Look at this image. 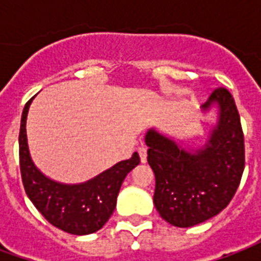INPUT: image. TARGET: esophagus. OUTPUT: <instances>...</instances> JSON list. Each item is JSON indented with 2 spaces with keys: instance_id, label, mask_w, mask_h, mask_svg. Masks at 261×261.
I'll return each instance as SVG.
<instances>
[{
  "instance_id": "obj_1",
  "label": "esophagus",
  "mask_w": 261,
  "mask_h": 261,
  "mask_svg": "<svg viewBox=\"0 0 261 261\" xmlns=\"http://www.w3.org/2000/svg\"><path fill=\"white\" fill-rule=\"evenodd\" d=\"M138 153H140V161H141L142 164H145L147 162V148L141 145V147H138Z\"/></svg>"
}]
</instances>
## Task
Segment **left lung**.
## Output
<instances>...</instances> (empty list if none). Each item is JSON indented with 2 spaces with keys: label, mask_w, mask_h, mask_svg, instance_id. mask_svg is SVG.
Returning <instances> with one entry per match:
<instances>
[{
  "label": "left lung",
  "mask_w": 261,
  "mask_h": 261,
  "mask_svg": "<svg viewBox=\"0 0 261 261\" xmlns=\"http://www.w3.org/2000/svg\"><path fill=\"white\" fill-rule=\"evenodd\" d=\"M218 106V121L205 145L187 151L159 131L148 130V164L155 173L153 204L173 226L189 228L224 210L241 183L245 169V140L235 100L217 88L202 105Z\"/></svg>",
  "instance_id": "8db88e82"
}]
</instances>
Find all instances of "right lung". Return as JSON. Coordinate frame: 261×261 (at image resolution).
<instances>
[{
    "instance_id": "1",
    "label": "right lung",
    "mask_w": 261,
    "mask_h": 261,
    "mask_svg": "<svg viewBox=\"0 0 261 261\" xmlns=\"http://www.w3.org/2000/svg\"><path fill=\"white\" fill-rule=\"evenodd\" d=\"M32 97L25 105L19 131V165L22 181L28 197L48 222L72 233L88 235L102 228L113 214L121 183L128 172L140 164L134 152L100 175L81 185H63L43 175L29 153L26 138V117Z\"/></svg>"
}]
</instances>
